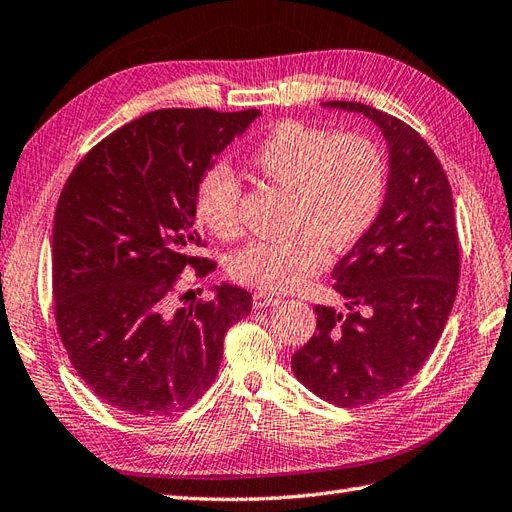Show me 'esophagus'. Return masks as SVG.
Listing matches in <instances>:
<instances>
[{
    "label": "esophagus",
    "instance_id": "34e87169",
    "mask_svg": "<svg viewBox=\"0 0 512 512\" xmlns=\"http://www.w3.org/2000/svg\"><path fill=\"white\" fill-rule=\"evenodd\" d=\"M282 302L280 297H276V295H271V293H256L254 295V308H269V306H278Z\"/></svg>",
    "mask_w": 512,
    "mask_h": 512
}]
</instances>
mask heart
<instances>
[{"mask_svg":"<svg viewBox=\"0 0 512 512\" xmlns=\"http://www.w3.org/2000/svg\"><path fill=\"white\" fill-rule=\"evenodd\" d=\"M249 162L267 182L293 195L284 241H254L230 260L236 282L260 291H289L313 278L334 252L352 249L376 223L386 193V162L360 132L334 134L302 121H280L252 149ZM241 186L226 165L199 180L195 208L219 239L241 234Z\"/></svg>","mask_w":512,"mask_h":512,"instance_id":"1","label":"heart"}]
</instances>
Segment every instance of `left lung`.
I'll return each mask as SVG.
<instances>
[{
    "instance_id": "left-lung-1",
    "label": "left lung",
    "mask_w": 512,
    "mask_h": 512,
    "mask_svg": "<svg viewBox=\"0 0 512 512\" xmlns=\"http://www.w3.org/2000/svg\"><path fill=\"white\" fill-rule=\"evenodd\" d=\"M321 106L365 115L389 149L380 215L332 271L347 313L315 306L317 332L291 356L306 389L356 408L402 389L439 343L458 291V232L452 186L419 132L358 102Z\"/></svg>"
}]
</instances>
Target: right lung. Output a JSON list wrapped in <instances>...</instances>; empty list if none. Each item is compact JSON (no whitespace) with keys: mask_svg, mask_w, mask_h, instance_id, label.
<instances>
[{"mask_svg":"<svg viewBox=\"0 0 512 512\" xmlns=\"http://www.w3.org/2000/svg\"><path fill=\"white\" fill-rule=\"evenodd\" d=\"M260 110L165 108L108 134L73 169L52 232L54 315L62 345L91 391L134 417H167L204 395L223 336L252 295L223 282L176 306L195 258L199 180ZM186 295H182L184 299Z\"/></svg>","mask_w":512,"mask_h":512,"instance_id":"right-lung-1","label":"right lung"}]
</instances>
